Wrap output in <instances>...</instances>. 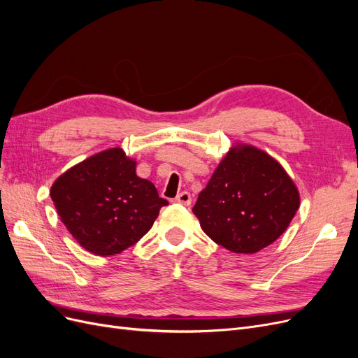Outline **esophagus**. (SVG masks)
<instances>
[{
	"label": "esophagus",
	"mask_w": 358,
	"mask_h": 358,
	"mask_svg": "<svg viewBox=\"0 0 358 358\" xmlns=\"http://www.w3.org/2000/svg\"><path fill=\"white\" fill-rule=\"evenodd\" d=\"M175 201L182 204V206H189L191 204V194L188 191H182L180 194H178V197L175 199Z\"/></svg>",
	"instance_id": "obj_1"
}]
</instances>
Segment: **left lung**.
Here are the masks:
<instances>
[{
    "mask_svg": "<svg viewBox=\"0 0 358 358\" xmlns=\"http://www.w3.org/2000/svg\"><path fill=\"white\" fill-rule=\"evenodd\" d=\"M294 182L254 146L233 148L192 208L203 231L237 254H255L282 234L299 209Z\"/></svg>",
    "mask_w": 358,
    "mask_h": 358,
    "instance_id": "obj_1",
    "label": "left lung"
}]
</instances>
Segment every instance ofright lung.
<instances>
[{
    "instance_id": "add662e5",
    "label": "right lung",
    "mask_w": 358,
    "mask_h": 358,
    "mask_svg": "<svg viewBox=\"0 0 358 358\" xmlns=\"http://www.w3.org/2000/svg\"><path fill=\"white\" fill-rule=\"evenodd\" d=\"M50 197L74 239L103 257L137 243L169 204L152 182L136 175V161L121 148L71 167L53 183Z\"/></svg>"
}]
</instances>
